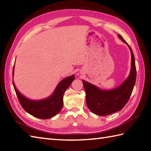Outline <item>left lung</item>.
<instances>
[{"label":"left lung","instance_id":"obj_1","mask_svg":"<svg viewBox=\"0 0 151 151\" xmlns=\"http://www.w3.org/2000/svg\"><path fill=\"white\" fill-rule=\"evenodd\" d=\"M118 36L128 45L131 52L132 62L129 77L121 86L111 90H102L90 83L82 81L86 94V104L93 113L101 116L120 111L129 100L136 83V67L133 52L123 37L120 34Z\"/></svg>","mask_w":151,"mask_h":151}]
</instances>
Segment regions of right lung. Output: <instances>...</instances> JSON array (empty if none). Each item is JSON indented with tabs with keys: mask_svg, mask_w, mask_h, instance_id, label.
<instances>
[{
	"mask_svg": "<svg viewBox=\"0 0 151 151\" xmlns=\"http://www.w3.org/2000/svg\"><path fill=\"white\" fill-rule=\"evenodd\" d=\"M14 71V66L13 68V75ZM74 80V75L64 78L57 86L52 95L47 99L40 101H32L24 97L16 89L14 81L13 85L19 101L24 110L37 118L47 119L55 116L62 110L63 104V97L64 93Z\"/></svg>",
	"mask_w": 151,
	"mask_h": 151,
	"instance_id": "right-lung-1",
	"label": "right lung"
}]
</instances>
